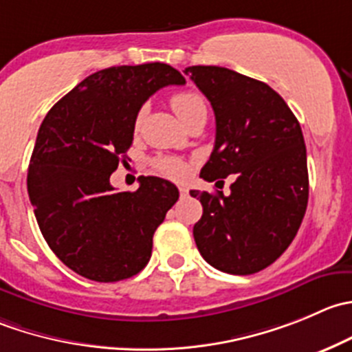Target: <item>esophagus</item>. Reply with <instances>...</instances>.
Returning a JSON list of instances; mask_svg holds the SVG:
<instances>
[{"label": "esophagus", "instance_id": "obj_1", "mask_svg": "<svg viewBox=\"0 0 352 352\" xmlns=\"http://www.w3.org/2000/svg\"><path fill=\"white\" fill-rule=\"evenodd\" d=\"M179 192H180V197H186L187 194H189V189H187V187H179Z\"/></svg>", "mask_w": 352, "mask_h": 352}]
</instances>
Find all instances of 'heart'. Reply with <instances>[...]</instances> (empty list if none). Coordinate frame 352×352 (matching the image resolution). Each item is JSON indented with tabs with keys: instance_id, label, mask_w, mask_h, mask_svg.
<instances>
[{
	"instance_id": "b5f03b06",
	"label": "heart",
	"mask_w": 352,
	"mask_h": 352,
	"mask_svg": "<svg viewBox=\"0 0 352 352\" xmlns=\"http://www.w3.org/2000/svg\"><path fill=\"white\" fill-rule=\"evenodd\" d=\"M170 104H172V110L175 111V115L180 118L182 124L189 120L192 115L199 113V111H206V101H204L203 94H199L197 91H180V93H175L172 100H170ZM142 115H144V110L139 111L138 118H135V127L141 125ZM155 168L162 175L168 177V179L180 180L187 175L186 162L175 158V156H160V158L155 160Z\"/></svg>"
}]
</instances>
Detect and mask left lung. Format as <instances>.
Wrapping results in <instances>:
<instances>
[{
	"mask_svg": "<svg viewBox=\"0 0 352 352\" xmlns=\"http://www.w3.org/2000/svg\"><path fill=\"white\" fill-rule=\"evenodd\" d=\"M184 74L208 98L217 120L214 148L201 177L213 182L235 173L228 196L190 190L203 204L194 241L217 270L256 274L289 248L306 213L309 184L301 125L265 82L204 65Z\"/></svg>",
	"mask_w": 352,
	"mask_h": 352,
	"instance_id": "1",
	"label": "left lung"
}]
</instances>
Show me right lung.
<instances>
[{"mask_svg":"<svg viewBox=\"0 0 352 352\" xmlns=\"http://www.w3.org/2000/svg\"><path fill=\"white\" fill-rule=\"evenodd\" d=\"M186 78L166 63L122 65L85 77L41 124L27 172L37 225L70 270L94 282L134 277L151 258L153 235L179 199L160 177L115 192L110 175L127 162L135 118L149 96Z\"/></svg>","mask_w":352,"mask_h":352,"instance_id":"1","label":"right lung"}]
</instances>
